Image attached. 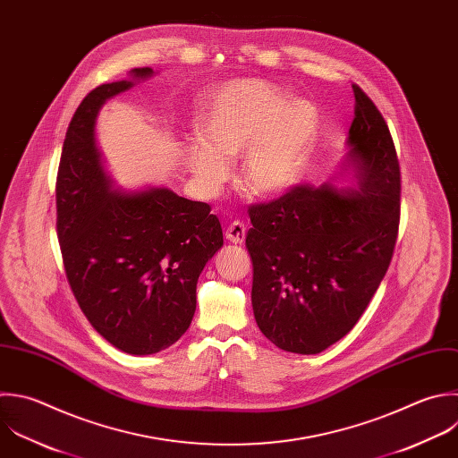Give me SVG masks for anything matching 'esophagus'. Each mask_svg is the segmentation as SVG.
<instances>
[{"mask_svg":"<svg viewBox=\"0 0 458 458\" xmlns=\"http://www.w3.org/2000/svg\"><path fill=\"white\" fill-rule=\"evenodd\" d=\"M245 233H247L245 224L240 222V220H234V222L225 229V238H227L231 243H243V242H245Z\"/></svg>","mask_w":458,"mask_h":458,"instance_id":"esophagus-1","label":"esophagus"}]
</instances>
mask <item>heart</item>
<instances>
[{
	"label": "heart",
	"instance_id": "1",
	"mask_svg": "<svg viewBox=\"0 0 458 458\" xmlns=\"http://www.w3.org/2000/svg\"><path fill=\"white\" fill-rule=\"evenodd\" d=\"M197 134L184 163L200 190L215 195L231 175V159L243 154L242 177L256 195L288 191L302 175L317 140L318 114L311 102L284 98L263 81L227 82L202 102Z\"/></svg>",
	"mask_w": 458,
	"mask_h": 458
}]
</instances>
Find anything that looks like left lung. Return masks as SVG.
<instances>
[{
  "label": "left lung",
  "instance_id": "8db88e82",
  "mask_svg": "<svg viewBox=\"0 0 458 458\" xmlns=\"http://www.w3.org/2000/svg\"><path fill=\"white\" fill-rule=\"evenodd\" d=\"M349 161L358 190L295 186L249 209L252 310L279 349L317 354L345 336L385 277L399 229L401 172L388 127L354 84Z\"/></svg>",
  "mask_w": 458,
  "mask_h": 458
}]
</instances>
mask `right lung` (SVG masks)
<instances>
[{"label": "right lung", "mask_w": 458, "mask_h": 458, "mask_svg": "<svg viewBox=\"0 0 458 458\" xmlns=\"http://www.w3.org/2000/svg\"><path fill=\"white\" fill-rule=\"evenodd\" d=\"M154 75L95 88L66 132L55 199L57 236L72 292L91 326L129 354L175 344L197 308V281L224 245L222 225L206 202L168 188L113 190L95 140L106 100Z\"/></svg>", "instance_id": "add662e5"}]
</instances>
